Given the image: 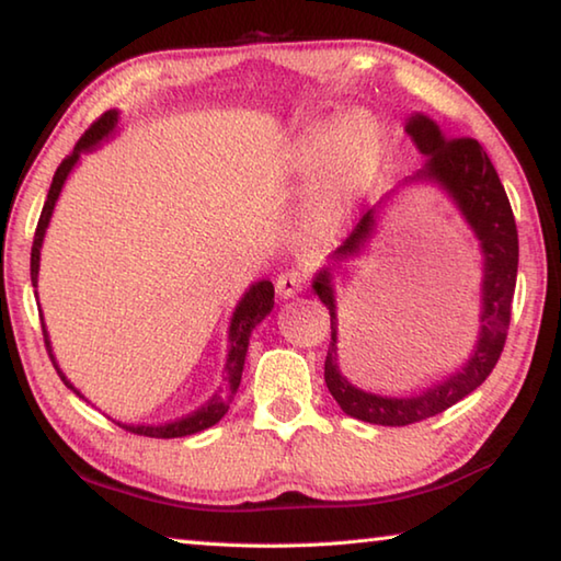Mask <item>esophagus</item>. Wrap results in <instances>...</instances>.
I'll return each mask as SVG.
<instances>
[{"label": "esophagus", "instance_id": "esophagus-1", "mask_svg": "<svg viewBox=\"0 0 561 561\" xmlns=\"http://www.w3.org/2000/svg\"><path fill=\"white\" fill-rule=\"evenodd\" d=\"M309 282V270L307 267H289L279 274L277 279V294L282 299H289L294 294H299Z\"/></svg>", "mask_w": 561, "mask_h": 561}]
</instances>
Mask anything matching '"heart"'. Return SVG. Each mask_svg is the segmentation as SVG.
I'll return each instance as SVG.
<instances>
[{"mask_svg": "<svg viewBox=\"0 0 561 561\" xmlns=\"http://www.w3.org/2000/svg\"><path fill=\"white\" fill-rule=\"evenodd\" d=\"M386 130L371 111L356 108L336 121H317L289 150V165L314 178L309 215L321 227H336L371 193L386 165Z\"/></svg>", "mask_w": 561, "mask_h": 561, "instance_id": "obj_1", "label": "heart"}]
</instances>
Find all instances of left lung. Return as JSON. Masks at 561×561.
<instances>
[{"label":"left lung","instance_id":"obj_1","mask_svg":"<svg viewBox=\"0 0 561 561\" xmlns=\"http://www.w3.org/2000/svg\"><path fill=\"white\" fill-rule=\"evenodd\" d=\"M405 130L411 133L417 150L428 158L417 178H433L443 187H448V193L455 197L465 220L470 222L474 234H478L482 254H485V282H482L480 341L462 371L445 378L443 383L417 396L388 398L358 391L356 386H351L339 374L334 294H331V282L327 272L317 277L314 289L331 317V344L324 360V381L329 386V393L334 396V401L344 413L374 425H391V428H396V425H411L448 411L450 405L462 401L474 388L485 383V378L495 368L507 341L519 262L515 215H512L507 193L500 183L497 170L490 163L488 153L482 150L478 140L470 136L445 138L438 126L425 116H413L408 121ZM371 230L374 210H368L354 227V232L346 237V242L339 247L336 254L356 252L368 240Z\"/></svg>","mask_w":561,"mask_h":561}]
</instances>
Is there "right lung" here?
I'll return each mask as SVG.
<instances>
[{
  "label": "right lung",
  "instance_id": "right-lung-1",
  "mask_svg": "<svg viewBox=\"0 0 561 561\" xmlns=\"http://www.w3.org/2000/svg\"><path fill=\"white\" fill-rule=\"evenodd\" d=\"M116 118H118L116 111L101 113V116L91 123L89 130L79 138V144H76L73 153L66 156L61 160V165L56 168L51 187H49V195H46L44 210H42V217H39V225H36L34 244H32V284H34V287H36V274H39L42 240H44L46 225H49V217L54 213L56 197H59L61 187H64V180H66V175H69V170L73 168L76 160H79L81 150H89V148L96 146L101 138H106L108 133L113 130V126H116ZM272 307H274V287H272V282H267V279L257 282L250 291L244 294L240 307L234 309V317H232V324H230V354H227V366H225V371H227L225 381L227 383H225V388H220V393H215L203 408H197L195 413H190L185 417H180V421L165 423V425H121V428H126L128 433H136V435H146V438H183V435L201 433V431L210 428V425L220 421V417L227 413V408H230L232 393L237 391V386H240L244 354H247V344H250L252 329L270 314ZM42 331H44V344H46V351H49V358H51V364L56 368V374L61 376V381L69 386L73 393H79L69 381H66V376L59 371V366H56V360L51 356L49 336H46L44 327H42Z\"/></svg>",
  "mask_w": 561,
  "mask_h": 561
}]
</instances>
